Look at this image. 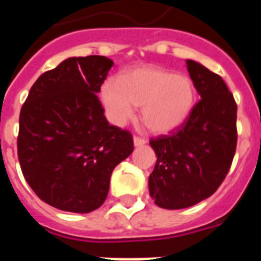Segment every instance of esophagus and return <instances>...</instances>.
<instances>
[{
  "label": "esophagus",
  "mask_w": 261,
  "mask_h": 261,
  "mask_svg": "<svg viewBox=\"0 0 261 261\" xmlns=\"http://www.w3.org/2000/svg\"><path fill=\"white\" fill-rule=\"evenodd\" d=\"M133 142H135L136 146H142V145L146 144V140L144 137H138V136H135L133 138Z\"/></svg>",
  "instance_id": "34e87169"
}]
</instances>
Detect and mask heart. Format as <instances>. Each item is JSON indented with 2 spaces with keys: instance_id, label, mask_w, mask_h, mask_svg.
Here are the masks:
<instances>
[{
  "instance_id": "1",
  "label": "heart",
  "mask_w": 261,
  "mask_h": 261,
  "mask_svg": "<svg viewBox=\"0 0 261 261\" xmlns=\"http://www.w3.org/2000/svg\"><path fill=\"white\" fill-rule=\"evenodd\" d=\"M108 116L123 124L141 107V119L151 132L174 130L188 119L196 103L192 80L158 66L126 71L121 81L107 80L100 90Z\"/></svg>"
}]
</instances>
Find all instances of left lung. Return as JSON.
Wrapping results in <instances>:
<instances>
[{
	"label": "left lung",
	"instance_id": "obj_1",
	"mask_svg": "<svg viewBox=\"0 0 261 261\" xmlns=\"http://www.w3.org/2000/svg\"><path fill=\"white\" fill-rule=\"evenodd\" d=\"M201 99L170 135L153 137L156 163L149 176L151 199L165 209H184L213 195L237 150V103L221 75L187 60Z\"/></svg>",
	"mask_w": 261,
	"mask_h": 261
}]
</instances>
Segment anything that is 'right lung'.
<instances>
[{
  "label": "right lung",
  "instance_id": "right-lung-1",
  "mask_svg": "<svg viewBox=\"0 0 261 261\" xmlns=\"http://www.w3.org/2000/svg\"><path fill=\"white\" fill-rule=\"evenodd\" d=\"M114 61L70 57L36 80L19 115L23 176L60 211L90 213L106 201L114 168L133 151L132 133L110 125L96 93Z\"/></svg>",
  "mask_w": 261,
  "mask_h": 261
}]
</instances>
